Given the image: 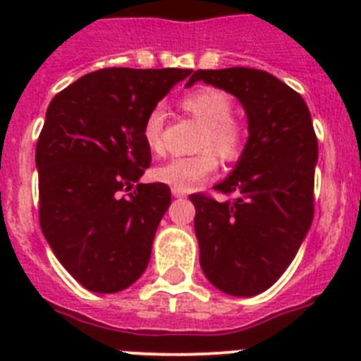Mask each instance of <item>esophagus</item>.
I'll return each mask as SVG.
<instances>
[{
	"label": "esophagus",
	"mask_w": 361,
	"mask_h": 361,
	"mask_svg": "<svg viewBox=\"0 0 361 361\" xmlns=\"http://www.w3.org/2000/svg\"><path fill=\"white\" fill-rule=\"evenodd\" d=\"M171 195H173L175 199H183V197H186V193H184L183 190H177V188H173V190H171Z\"/></svg>",
	"instance_id": "1"
}]
</instances>
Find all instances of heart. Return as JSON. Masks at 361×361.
Returning <instances> with one entry per match:
<instances>
[{
  "label": "heart",
  "mask_w": 361,
  "mask_h": 361,
  "mask_svg": "<svg viewBox=\"0 0 361 361\" xmlns=\"http://www.w3.org/2000/svg\"><path fill=\"white\" fill-rule=\"evenodd\" d=\"M183 108L197 123L202 124L197 148L200 149L190 157H175L153 170L159 183L177 190H193L204 178L216 170L219 161H237L244 152L247 130L233 116V101L228 94L216 88L202 86L184 95ZM166 111L162 106H153L142 123V139L152 152L164 149Z\"/></svg>",
  "instance_id": "b5f03b06"
}]
</instances>
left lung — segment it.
<instances>
[{"mask_svg":"<svg viewBox=\"0 0 361 361\" xmlns=\"http://www.w3.org/2000/svg\"><path fill=\"white\" fill-rule=\"evenodd\" d=\"M197 81L235 95L250 130L233 173L213 186L237 197L190 195L200 267L222 293L255 296L282 276L311 228L317 133L302 95L264 70H197L186 86Z\"/></svg>","mask_w":361,"mask_h":361,"instance_id":"1","label":"left lung"}]
</instances>
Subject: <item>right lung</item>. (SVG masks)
<instances>
[{"label": "right lung", "mask_w": 361, "mask_h": 361, "mask_svg": "<svg viewBox=\"0 0 361 361\" xmlns=\"http://www.w3.org/2000/svg\"><path fill=\"white\" fill-rule=\"evenodd\" d=\"M190 73L103 68L50 101L36 146L41 231L88 291H123L148 266L171 193L139 183L152 162L142 123Z\"/></svg>", "instance_id": "right-lung-1"}]
</instances>
